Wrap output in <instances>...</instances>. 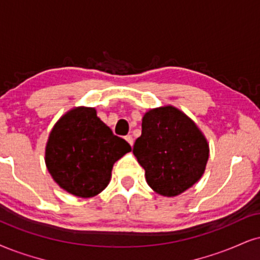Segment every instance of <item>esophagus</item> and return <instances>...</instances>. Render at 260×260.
I'll list each match as a JSON object with an SVG mask.
<instances>
[{"mask_svg":"<svg viewBox=\"0 0 260 260\" xmlns=\"http://www.w3.org/2000/svg\"><path fill=\"white\" fill-rule=\"evenodd\" d=\"M125 140H126V142L129 143L130 146L134 145V139H133V136H131V135H126V136H125Z\"/></svg>","mask_w":260,"mask_h":260,"instance_id":"esophagus-1","label":"esophagus"}]
</instances>
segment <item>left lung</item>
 <instances>
[{
    "mask_svg": "<svg viewBox=\"0 0 260 260\" xmlns=\"http://www.w3.org/2000/svg\"><path fill=\"white\" fill-rule=\"evenodd\" d=\"M133 152L155 193L176 197L203 176L208 143L197 124L174 106L154 108L143 115L142 134Z\"/></svg>",
    "mask_w": 260,
    "mask_h": 260,
    "instance_id": "left-lung-1",
    "label": "left lung"
}]
</instances>
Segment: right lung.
I'll list each match as a JSON object with an SVG mask.
<instances>
[{
	"label": "right lung",
	"mask_w": 260,
	"mask_h": 260,
	"mask_svg": "<svg viewBox=\"0 0 260 260\" xmlns=\"http://www.w3.org/2000/svg\"><path fill=\"white\" fill-rule=\"evenodd\" d=\"M130 150L129 143L100 120L95 108L77 107L50 131L46 165L54 181L70 194L91 198L107 187L114 162Z\"/></svg>",
	"instance_id": "right-lung-1"
}]
</instances>
